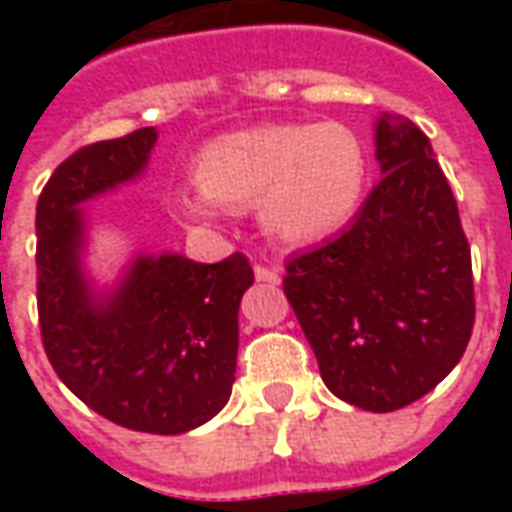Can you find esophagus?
<instances>
[{
  "label": "esophagus",
  "instance_id": "esophagus-1",
  "mask_svg": "<svg viewBox=\"0 0 512 512\" xmlns=\"http://www.w3.org/2000/svg\"><path fill=\"white\" fill-rule=\"evenodd\" d=\"M255 277L257 282H268V285H277L279 282V271L271 266H255Z\"/></svg>",
  "mask_w": 512,
  "mask_h": 512
}]
</instances>
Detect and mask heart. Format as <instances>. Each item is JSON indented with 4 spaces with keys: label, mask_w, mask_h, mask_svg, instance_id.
I'll use <instances>...</instances> for the list:
<instances>
[{
    "label": "heart",
    "mask_w": 512,
    "mask_h": 512,
    "mask_svg": "<svg viewBox=\"0 0 512 512\" xmlns=\"http://www.w3.org/2000/svg\"><path fill=\"white\" fill-rule=\"evenodd\" d=\"M365 142L343 123H274L219 136L200 150V189H178L172 211L194 224H213L224 211L257 205V222L285 246L332 238L365 200Z\"/></svg>",
    "instance_id": "1"
}]
</instances>
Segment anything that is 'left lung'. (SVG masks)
<instances>
[{"mask_svg": "<svg viewBox=\"0 0 512 512\" xmlns=\"http://www.w3.org/2000/svg\"><path fill=\"white\" fill-rule=\"evenodd\" d=\"M381 175L356 219L285 263V296L323 384L386 414L450 376L474 326L472 252L430 139L408 117L376 120Z\"/></svg>", "mask_w": 512, "mask_h": 512, "instance_id": "8db88e82", "label": "left lung"}]
</instances>
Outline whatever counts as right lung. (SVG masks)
I'll return each instance as SVG.
<instances>
[{"mask_svg":"<svg viewBox=\"0 0 512 512\" xmlns=\"http://www.w3.org/2000/svg\"><path fill=\"white\" fill-rule=\"evenodd\" d=\"M156 128L95 142L65 158L38 200V315L54 373L115 425L178 436L230 400L238 307L255 282L241 252L194 263L178 252L134 255L115 285L84 266V202L147 169Z\"/></svg>","mask_w":512,"mask_h":512,"instance_id":"1","label":"right lung"}]
</instances>
